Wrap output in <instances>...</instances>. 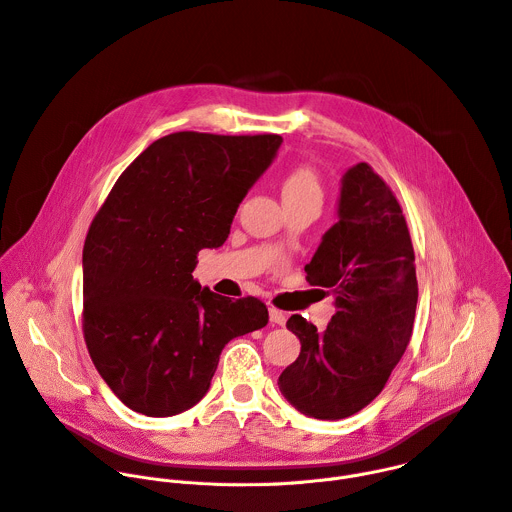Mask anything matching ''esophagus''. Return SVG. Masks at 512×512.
Wrapping results in <instances>:
<instances>
[{"label":"esophagus","mask_w":512,"mask_h":512,"mask_svg":"<svg viewBox=\"0 0 512 512\" xmlns=\"http://www.w3.org/2000/svg\"><path fill=\"white\" fill-rule=\"evenodd\" d=\"M269 320L277 326H283L287 322V316H285V312H281L277 308H269Z\"/></svg>","instance_id":"34e87169"}]
</instances>
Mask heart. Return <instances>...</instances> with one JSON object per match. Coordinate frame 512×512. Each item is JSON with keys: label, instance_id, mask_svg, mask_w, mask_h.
<instances>
[{"label": "heart", "instance_id": "heart-1", "mask_svg": "<svg viewBox=\"0 0 512 512\" xmlns=\"http://www.w3.org/2000/svg\"><path fill=\"white\" fill-rule=\"evenodd\" d=\"M281 196L285 204L296 202H322V184L318 174L310 166H296L289 170L281 182Z\"/></svg>", "mask_w": 512, "mask_h": 512}]
</instances>
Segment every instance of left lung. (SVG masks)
Returning a JSON list of instances; mask_svg holds the SVG:
<instances>
[{
  "label": "left lung",
  "instance_id": "1",
  "mask_svg": "<svg viewBox=\"0 0 512 512\" xmlns=\"http://www.w3.org/2000/svg\"><path fill=\"white\" fill-rule=\"evenodd\" d=\"M310 285L334 296L326 330L294 314L302 350L281 373L283 397L304 415L344 419L367 407L401 360L417 308L415 253L393 190L369 166L342 178L338 223L306 265Z\"/></svg>",
  "mask_w": 512,
  "mask_h": 512
}]
</instances>
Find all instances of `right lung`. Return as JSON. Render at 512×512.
Segmentation results:
<instances>
[{
    "label": "right lung",
    "instance_id": "obj_1",
    "mask_svg": "<svg viewBox=\"0 0 512 512\" xmlns=\"http://www.w3.org/2000/svg\"><path fill=\"white\" fill-rule=\"evenodd\" d=\"M281 135L178 131L119 176L83 249V334L95 369L129 409L170 417L208 391L225 344L269 322L192 277L221 247L235 212L273 162Z\"/></svg>",
    "mask_w": 512,
    "mask_h": 512
}]
</instances>
